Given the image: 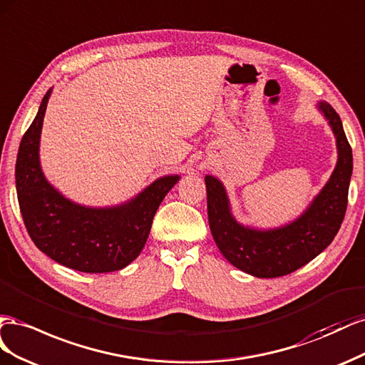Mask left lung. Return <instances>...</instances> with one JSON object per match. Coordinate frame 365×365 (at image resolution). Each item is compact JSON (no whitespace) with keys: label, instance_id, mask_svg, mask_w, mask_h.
I'll use <instances>...</instances> for the list:
<instances>
[{"label":"left lung","instance_id":"obj_1","mask_svg":"<svg viewBox=\"0 0 365 365\" xmlns=\"http://www.w3.org/2000/svg\"><path fill=\"white\" fill-rule=\"evenodd\" d=\"M317 108L335 136L338 160L322 190L292 222L269 229L240 223L232 214L222 180L205 175L207 220L218 251L232 266L252 277H283L303 267L333 242L344 220L353 171L351 148L330 103L319 101Z\"/></svg>","mask_w":365,"mask_h":365}]
</instances>
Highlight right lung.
I'll return each instance as SVG.
<instances>
[{"label": "right lung", "mask_w": 365, "mask_h": 365, "mask_svg": "<svg viewBox=\"0 0 365 365\" xmlns=\"http://www.w3.org/2000/svg\"><path fill=\"white\" fill-rule=\"evenodd\" d=\"M51 88L21 139L15 180L21 215L36 247L56 263L87 274L127 267L142 252L159 205L179 174L159 177L133 199L114 206H86L62 195L43 173L41 131Z\"/></svg>", "instance_id": "add662e5"}]
</instances>
